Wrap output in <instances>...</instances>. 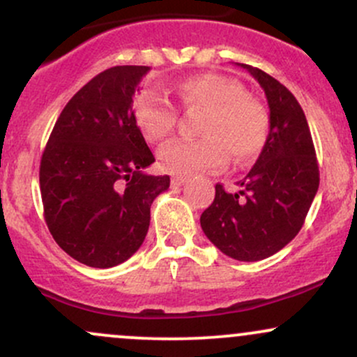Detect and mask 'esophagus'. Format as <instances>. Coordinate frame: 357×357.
<instances>
[{
    "mask_svg": "<svg viewBox=\"0 0 357 357\" xmlns=\"http://www.w3.org/2000/svg\"><path fill=\"white\" fill-rule=\"evenodd\" d=\"M184 183H188V178H186V176H174V178L171 179V186H173V188H179V186H183Z\"/></svg>",
    "mask_w": 357,
    "mask_h": 357,
    "instance_id": "obj_1",
    "label": "esophagus"
}]
</instances>
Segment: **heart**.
<instances>
[{
  "mask_svg": "<svg viewBox=\"0 0 357 357\" xmlns=\"http://www.w3.org/2000/svg\"><path fill=\"white\" fill-rule=\"evenodd\" d=\"M173 92L184 110H203L199 141L171 142L159 151L167 173L192 174L233 161H252L268 137V114L245 93L238 82L220 73H196L174 84ZM134 121L146 141L159 144L174 132L178 112L154 90H142L134 100Z\"/></svg>",
  "mask_w": 357,
  "mask_h": 357,
  "instance_id": "1",
  "label": "heart"
}]
</instances>
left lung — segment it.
<instances>
[{
	"mask_svg": "<svg viewBox=\"0 0 357 357\" xmlns=\"http://www.w3.org/2000/svg\"><path fill=\"white\" fill-rule=\"evenodd\" d=\"M264 89L270 109L267 142L238 192L215 186L202 228L225 255L264 260L301 231L319 188V166L304 110L285 85L260 68L238 63Z\"/></svg>",
	"mask_w": 357,
	"mask_h": 357,
	"instance_id": "8db88e82",
	"label": "left lung"
}]
</instances>
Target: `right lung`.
<instances>
[{"mask_svg": "<svg viewBox=\"0 0 357 357\" xmlns=\"http://www.w3.org/2000/svg\"><path fill=\"white\" fill-rule=\"evenodd\" d=\"M149 67L119 65L85 84L56 119L40 165L45 221L59 247L80 264L109 268L144 241L151 204L169 176L154 162L134 121L132 97Z\"/></svg>", "mask_w": 357, "mask_h": 357, "instance_id": "right-lung-1", "label": "right lung"}]
</instances>
